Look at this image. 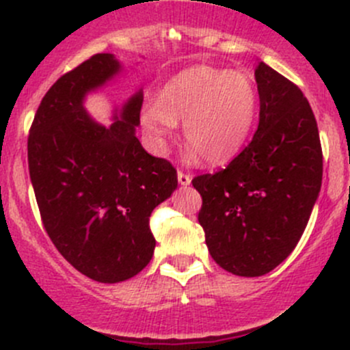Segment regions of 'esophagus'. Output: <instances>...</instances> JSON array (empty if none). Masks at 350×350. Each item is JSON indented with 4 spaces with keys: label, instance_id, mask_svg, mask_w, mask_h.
Returning a JSON list of instances; mask_svg holds the SVG:
<instances>
[{
    "label": "esophagus",
    "instance_id": "34e87169",
    "mask_svg": "<svg viewBox=\"0 0 350 350\" xmlns=\"http://www.w3.org/2000/svg\"><path fill=\"white\" fill-rule=\"evenodd\" d=\"M178 181H179V185L188 186L189 183H191V176L186 174V172H183V171H178Z\"/></svg>",
    "mask_w": 350,
    "mask_h": 350
}]
</instances>
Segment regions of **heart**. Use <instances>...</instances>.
I'll list each match as a JSON object with an SVG mask.
<instances>
[{"label":"heart","mask_w":350,"mask_h":350,"mask_svg":"<svg viewBox=\"0 0 350 350\" xmlns=\"http://www.w3.org/2000/svg\"><path fill=\"white\" fill-rule=\"evenodd\" d=\"M257 90L237 70L196 66L176 74L162 86L159 100H147L140 123L154 150L164 154L174 125L191 159L218 165L232 161L252 130L257 115Z\"/></svg>","instance_id":"1"}]
</instances>
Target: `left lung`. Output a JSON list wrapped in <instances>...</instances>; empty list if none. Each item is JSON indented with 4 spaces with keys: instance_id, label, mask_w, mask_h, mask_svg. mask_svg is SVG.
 Here are the masks:
<instances>
[{
    "instance_id": "1",
    "label": "left lung",
    "mask_w": 350,
    "mask_h": 350,
    "mask_svg": "<svg viewBox=\"0 0 350 350\" xmlns=\"http://www.w3.org/2000/svg\"><path fill=\"white\" fill-rule=\"evenodd\" d=\"M259 125L230 164L201 174L198 221L218 266L237 276L269 273L293 252L322 186L315 115L295 83L259 62Z\"/></svg>"
}]
</instances>
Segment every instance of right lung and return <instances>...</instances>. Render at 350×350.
<instances>
[{
	"instance_id": "1",
	"label": "right lung",
	"mask_w": 350,
	"mask_h": 350,
	"mask_svg": "<svg viewBox=\"0 0 350 350\" xmlns=\"http://www.w3.org/2000/svg\"><path fill=\"white\" fill-rule=\"evenodd\" d=\"M120 70L113 54H94L59 77L38 105L28 133V171L45 232L62 257L100 283H120L152 259L149 218L178 188L165 159L135 137L142 91L111 126L83 108L88 91Z\"/></svg>"
}]
</instances>
